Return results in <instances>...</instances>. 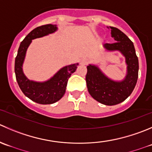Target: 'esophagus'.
<instances>
[{
    "mask_svg": "<svg viewBox=\"0 0 152 152\" xmlns=\"http://www.w3.org/2000/svg\"><path fill=\"white\" fill-rule=\"evenodd\" d=\"M80 63H81V64H83V65H85V64H87L88 63V60L87 59V58H82V59L81 60Z\"/></svg>",
    "mask_w": 152,
    "mask_h": 152,
    "instance_id": "1",
    "label": "esophagus"
}]
</instances>
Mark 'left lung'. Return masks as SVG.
I'll return each instance as SVG.
<instances>
[{"instance_id":"1","label":"left lung","mask_w":152,"mask_h":152,"mask_svg":"<svg viewBox=\"0 0 152 152\" xmlns=\"http://www.w3.org/2000/svg\"><path fill=\"white\" fill-rule=\"evenodd\" d=\"M110 34L116 42L104 44L107 50H118L126 58L127 73L123 80L117 82L109 79L97 66L87 67L86 83L89 94L99 102L114 105L126 100L134 91L138 79L139 62L134 44L129 37L116 27L110 26Z\"/></svg>"}]
</instances>
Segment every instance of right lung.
<instances>
[{
  "mask_svg": "<svg viewBox=\"0 0 152 152\" xmlns=\"http://www.w3.org/2000/svg\"><path fill=\"white\" fill-rule=\"evenodd\" d=\"M57 30L56 25L46 24L38 26L31 31L20 43L15 61V73L16 80L20 90L26 96L35 102L42 104H53L64 96L67 81L71 74L76 71L78 63L65 66L60 69L52 78L44 82L31 81L26 77L22 66L26 50L32 40L53 33Z\"/></svg>",
  "mask_w": 152,
  "mask_h": 152,
  "instance_id": "1",
  "label": "right lung"
}]
</instances>
